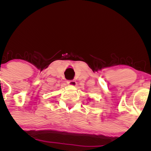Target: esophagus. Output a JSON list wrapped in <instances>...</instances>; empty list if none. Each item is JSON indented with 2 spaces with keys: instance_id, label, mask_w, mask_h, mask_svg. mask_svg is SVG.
<instances>
[{
  "instance_id": "esophagus-1",
  "label": "esophagus",
  "mask_w": 151,
  "mask_h": 151,
  "mask_svg": "<svg viewBox=\"0 0 151 151\" xmlns=\"http://www.w3.org/2000/svg\"><path fill=\"white\" fill-rule=\"evenodd\" d=\"M67 84L68 86H77V81L75 80H71V81H67Z\"/></svg>"
}]
</instances>
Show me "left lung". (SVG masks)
Here are the masks:
<instances>
[{
    "mask_svg": "<svg viewBox=\"0 0 151 151\" xmlns=\"http://www.w3.org/2000/svg\"><path fill=\"white\" fill-rule=\"evenodd\" d=\"M89 99V100H90V99Z\"/></svg>",
    "mask_w": 151,
    "mask_h": 151,
    "instance_id": "8db88e82",
    "label": "left lung"
}]
</instances>
